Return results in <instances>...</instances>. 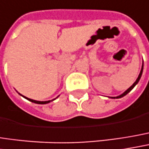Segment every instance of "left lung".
Returning <instances> with one entry per match:
<instances>
[{
	"instance_id": "left-lung-1",
	"label": "left lung",
	"mask_w": 149,
	"mask_h": 149,
	"mask_svg": "<svg viewBox=\"0 0 149 149\" xmlns=\"http://www.w3.org/2000/svg\"><path fill=\"white\" fill-rule=\"evenodd\" d=\"M142 71H143V63H142V69H141V72H140V73L138 75V77L136 78V82L128 88V89H126L123 94H121L120 95H118V96H114V97H111V98H113V99H118V98H121V97H123V96H125V95H126L127 94H128L129 92H130V90L132 89V88H134L137 84H138V82H139V80L141 79V77H142Z\"/></svg>"
}]
</instances>
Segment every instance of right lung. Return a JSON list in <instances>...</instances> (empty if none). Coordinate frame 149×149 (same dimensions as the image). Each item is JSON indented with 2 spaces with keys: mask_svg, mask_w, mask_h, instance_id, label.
<instances>
[{
  "mask_svg": "<svg viewBox=\"0 0 149 149\" xmlns=\"http://www.w3.org/2000/svg\"><path fill=\"white\" fill-rule=\"evenodd\" d=\"M20 95V94H19ZM24 98H25L26 100H28V101H30V102H34V103H36V104H47V103H49L50 102H52V101H54L56 98H58L59 96H57L55 99H54V100H51V101H45V102H40V101H35V100H32V99H30V98H27V97H25V96H24V95H22Z\"/></svg>",
  "mask_w": 149,
  "mask_h": 149,
  "instance_id": "add662e5",
  "label": "right lung"
}]
</instances>
